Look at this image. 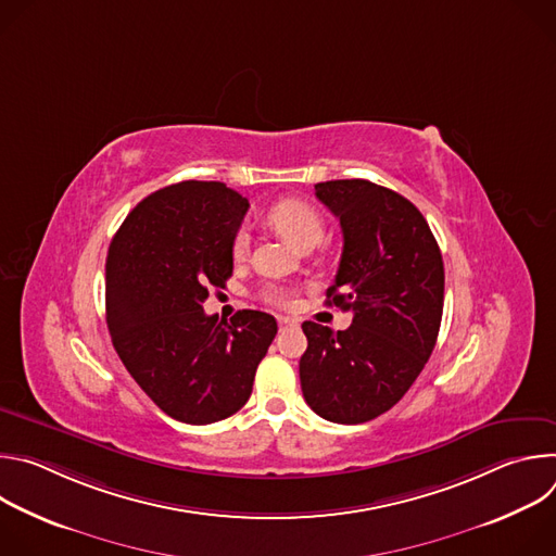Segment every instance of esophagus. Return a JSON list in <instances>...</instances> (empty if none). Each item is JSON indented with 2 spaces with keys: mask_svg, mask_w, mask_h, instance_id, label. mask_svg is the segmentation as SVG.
Instances as JSON below:
<instances>
[{
  "mask_svg": "<svg viewBox=\"0 0 556 556\" xmlns=\"http://www.w3.org/2000/svg\"><path fill=\"white\" fill-rule=\"evenodd\" d=\"M279 330H288L292 326H296V319H290V316H279Z\"/></svg>",
  "mask_w": 556,
  "mask_h": 556,
  "instance_id": "obj_1",
  "label": "esophagus"
}]
</instances>
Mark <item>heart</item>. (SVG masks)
Wrapping results in <instances>:
<instances>
[{
    "label": "heart",
    "mask_w": 556,
    "mask_h": 556,
    "mask_svg": "<svg viewBox=\"0 0 556 556\" xmlns=\"http://www.w3.org/2000/svg\"><path fill=\"white\" fill-rule=\"evenodd\" d=\"M270 224L286 237L290 244H294L296 249L305 247V244H319L324 237V219L321 215L316 213L307 202L303 200H281L277 202L270 213H268ZM249 244L251 237L247 228H240L232 237V255L235 257H244L249 253ZM264 299L273 305L286 307L290 303V292L279 288V286H270L264 290Z\"/></svg>",
    "instance_id": "b5f03b06"
}]
</instances>
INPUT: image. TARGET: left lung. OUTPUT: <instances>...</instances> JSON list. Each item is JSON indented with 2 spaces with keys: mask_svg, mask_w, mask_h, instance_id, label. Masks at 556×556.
I'll use <instances>...</instances> for the list:
<instances>
[{
  "mask_svg": "<svg viewBox=\"0 0 556 556\" xmlns=\"http://www.w3.org/2000/svg\"><path fill=\"white\" fill-rule=\"evenodd\" d=\"M343 230V253L328 305L352 309L348 330L305 321L299 361L303 399L314 414L361 425L389 412L429 361L442 321L444 264L422 213L369 180L314 185Z\"/></svg>",
  "mask_w": 556,
  "mask_h": 556,
  "instance_id": "left-lung-1",
  "label": "left lung"
}]
</instances>
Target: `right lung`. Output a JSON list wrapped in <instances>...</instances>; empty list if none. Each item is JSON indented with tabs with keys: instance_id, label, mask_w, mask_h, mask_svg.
I'll return each mask as SVG.
<instances>
[{
	"instance_id": "obj_1",
	"label": "right lung",
	"mask_w": 556,
	"mask_h": 556,
	"mask_svg": "<svg viewBox=\"0 0 556 556\" xmlns=\"http://www.w3.org/2000/svg\"><path fill=\"white\" fill-rule=\"evenodd\" d=\"M249 200L224 182L185 180L138 202L110 244L105 312L112 343L140 389L174 420L211 425L251 399L275 316H208V288L232 275V237Z\"/></svg>"
}]
</instances>
